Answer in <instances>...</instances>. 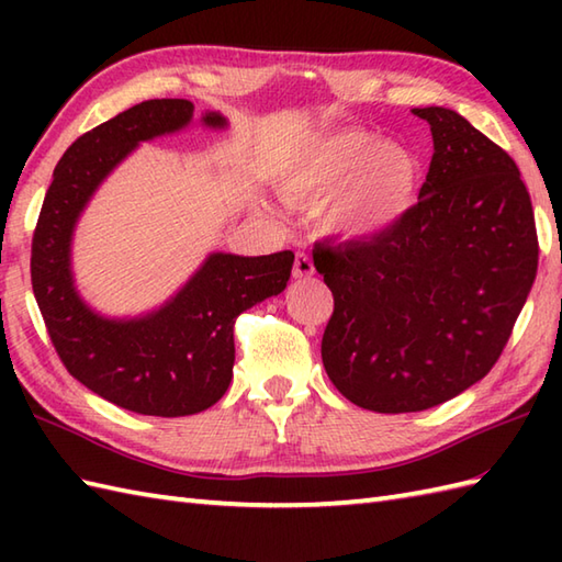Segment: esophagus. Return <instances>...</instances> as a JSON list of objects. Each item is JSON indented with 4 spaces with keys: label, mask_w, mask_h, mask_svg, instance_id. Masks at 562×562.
I'll return each instance as SVG.
<instances>
[{
    "label": "esophagus",
    "mask_w": 562,
    "mask_h": 562,
    "mask_svg": "<svg viewBox=\"0 0 562 562\" xmlns=\"http://www.w3.org/2000/svg\"><path fill=\"white\" fill-rule=\"evenodd\" d=\"M316 270H314V262H312V258H308L304 250H300V254L294 256V268H292V274L296 280H306V278H312Z\"/></svg>",
    "instance_id": "obj_1"
}]
</instances>
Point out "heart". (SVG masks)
<instances>
[{"label": "heart", "mask_w": 562, "mask_h": 562, "mask_svg": "<svg viewBox=\"0 0 562 562\" xmlns=\"http://www.w3.org/2000/svg\"><path fill=\"white\" fill-rule=\"evenodd\" d=\"M420 164L408 149L367 130L321 137L282 164L280 195L292 205H324L326 232L367 238L391 229L413 207Z\"/></svg>", "instance_id": "1"}]
</instances>
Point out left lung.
Masks as SVG:
<instances>
[{
    "mask_svg": "<svg viewBox=\"0 0 562 562\" xmlns=\"http://www.w3.org/2000/svg\"><path fill=\"white\" fill-rule=\"evenodd\" d=\"M435 154L417 205L369 241L316 244L333 292L326 374L374 413H417L499 360L539 268L529 190L515 159L457 111L413 109Z\"/></svg>",
    "mask_w": 562,
    "mask_h": 562,
    "instance_id": "8db88e82",
    "label": "left lung"
}]
</instances>
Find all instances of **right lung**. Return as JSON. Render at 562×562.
Here are the masks:
<instances>
[{
  "label": "right lung",
  "mask_w": 562,
  "mask_h": 562,
  "mask_svg": "<svg viewBox=\"0 0 562 562\" xmlns=\"http://www.w3.org/2000/svg\"><path fill=\"white\" fill-rule=\"evenodd\" d=\"M195 105L151 99L83 133L63 154L31 244V282L59 360L101 398L125 411L181 417L207 411L232 381L236 316L288 288L294 254H212L176 296L137 318H105L71 280V234L81 210L139 142L183 130ZM207 127H224L205 113Z\"/></svg>",
  "instance_id": "right-lung-1"
}]
</instances>
